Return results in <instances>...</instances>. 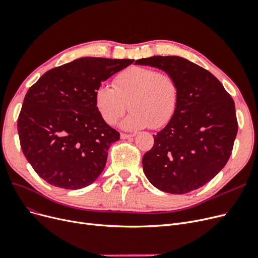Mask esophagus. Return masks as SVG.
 <instances>
[{
	"label": "esophagus",
	"mask_w": 258,
	"mask_h": 258,
	"mask_svg": "<svg viewBox=\"0 0 258 258\" xmlns=\"http://www.w3.org/2000/svg\"><path fill=\"white\" fill-rule=\"evenodd\" d=\"M135 136V134H124V133H121V138L122 139H128Z\"/></svg>",
	"instance_id": "obj_1"
}]
</instances>
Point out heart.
I'll use <instances>...</instances> for the list:
<instances>
[{
    "label": "heart",
    "instance_id": "heart-1",
    "mask_svg": "<svg viewBox=\"0 0 258 258\" xmlns=\"http://www.w3.org/2000/svg\"><path fill=\"white\" fill-rule=\"evenodd\" d=\"M113 87L102 85L95 94L99 113L109 125L116 124L128 107L131 114L122 122L125 130L159 128L175 114L179 89L169 73L130 66L114 78Z\"/></svg>",
    "mask_w": 258,
    "mask_h": 258
}]
</instances>
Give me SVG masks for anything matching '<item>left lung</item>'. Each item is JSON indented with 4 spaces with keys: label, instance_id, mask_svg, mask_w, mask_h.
<instances>
[{
    "label": "left lung",
    "instance_id": "obj_1",
    "mask_svg": "<svg viewBox=\"0 0 258 258\" xmlns=\"http://www.w3.org/2000/svg\"><path fill=\"white\" fill-rule=\"evenodd\" d=\"M172 75L178 85L176 111L154 136L142 165L149 181L162 192L185 194L208 183L230 158L238 123L235 104L217 78L177 55L136 61Z\"/></svg>",
    "mask_w": 258,
    "mask_h": 258
}]
</instances>
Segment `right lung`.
<instances>
[{"label": "right lung", "instance_id": "right-lung-1", "mask_svg": "<svg viewBox=\"0 0 258 258\" xmlns=\"http://www.w3.org/2000/svg\"><path fill=\"white\" fill-rule=\"evenodd\" d=\"M131 59L84 57L54 67L29 87L18 118L21 149L51 185L78 189L102 173L120 134L102 119L95 94Z\"/></svg>", "mask_w": 258, "mask_h": 258}]
</instances>
